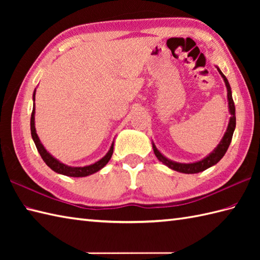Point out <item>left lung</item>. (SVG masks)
<instances>
[{
	"instance_id": "obj_1",
	"label": "left lung",
	"mask_w": 260,
	"mask_h": 260,
	"mask_svg": "<svg viewBox=\"0 0 260 260\" xmlns=\"http://www.w3.org/2000/svg\"><path fill=\"white\" fill-rule=\"evenodd\" d=\"M219 74L221 75V77L224 80L225 87H227V91H228V104H229V110L231 114V117L229 120V125L227 132L223 136V139L220 142V144L217 146V148L210 154L209 156H207L206 158H203L202 161H199L196 163H190V164H183V163H176V162H172L168 159L167 157H164L161 153L157 151V148L155 147V145L153 144V150L154 153H155L156 157L161 161L162 163H164L167 167L171 168L174 171H178V172H182V173H186V174H193V173H199L202 172V171L209 169L212 165L217 164L220 159L223 157V155L227 152L228 147L231 143V140H233V135H234V131L236 128V108H235V103L233 99V95H231V88L228 82V79L225 78V76L221 73V70L218 68Z\"/></svg>"
}]
</instances>
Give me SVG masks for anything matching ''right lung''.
<instances>
[{
    "label": "right lung",
    "mask_w": 260,
    "mask_h": 260,
    "mask_svg": "<svg viewBox=\"0 0 260 260\" xmlns=\"http://www.w3.org/2000/svg\"><path fill=\"white\" fill-rule=\"evenodd\" d=\"M35 99H36V91H35V93H33V102H35ZM35 112H36L35 106H33L32 114H31V121H30L32 139H33V141H35L37 150L39 153H40L42 159L45 161V163L48 165L49 168H50L52 171H54V172H57L59 174L67 175V176H73V178H82V176H87V175H90L92 173H96L97 171L103 169L105 165L108 163V161L110 159V157H112L113 152H114V143L112 144V146H110V150L108 151L106 155H105L102 159H99V161L96 162L95 164L88 165V167L74 168V167H68V165L59 162L58 159L54 158L52 155H50V154L47 152L46 148L43 147V145L41 144L40 140H39L37 132H36V126H35Z\"/></svg>",
    "instance_id": "add662e5"
}]
</instances>
